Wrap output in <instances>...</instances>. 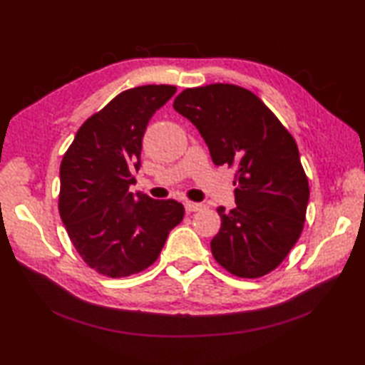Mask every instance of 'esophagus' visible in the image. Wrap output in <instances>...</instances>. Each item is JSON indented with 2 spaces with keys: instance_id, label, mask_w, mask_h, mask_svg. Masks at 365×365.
Segmentation results:
<instances>
[{
  "instance_id": "esophagus-1",
  "label": "esophagus",
  "mask_w": 365,
  "mask_h": 365,
  "mask_svg": "<svg viewBox=\"0 0 365 365\" xmlns=\"http://www.w3.org/2000/svg\"><path fill=\"white\" fill-rule=\"evenodd\" d=\"M202 209H204V204H201V202H192V201H186L185 202V210L187 213L198 212V210H202Z\"/></svg>"
}]
</instances>
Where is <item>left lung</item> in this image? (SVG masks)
Instances as JSON below:
<instances>
[{
  "instance_id": "left-lung-1",
  "label": "left lung",
  "mask_w": 365,
  "mask_h": 365,
  "mask_svg": "<svg viewBox=\"0 0 365 365\" xmlns=\"http://www.w3.org/2000/svg\"><path fill=\"white\" fill-rule=\"evenodd\" d=\"M174 110L200 131L216 165L235 168V207H217L215 259L239 277L273 272L304 227L309 182L294 137L255 93L230 83L189 88Z\"/></svg>"
}]
</instances>
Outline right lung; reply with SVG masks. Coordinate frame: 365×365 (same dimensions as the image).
Returning a JSON list of instances; mask_svg holds the SVG:
<instances>
[{
  "instance_id": "1",
  "label": "right lung",
  "mask_w": 365,
  "mask_h": 365,
  "mask_svg": "<svg viewBox=\"0 0 365 365\" xmlns=\"http://www.w3.org/2000/svg\"><path fill=\"white\" fill-rule=\"evenodd\" d=\"M174 93L171 85L120 92L78 128L62 158L59 215L78 255L100 274L146 270L183 219L178 201L130 192L149 119Z\"/></svg>"
}]
</instances>
